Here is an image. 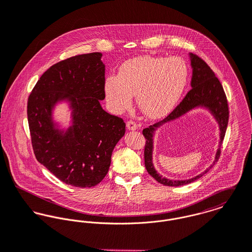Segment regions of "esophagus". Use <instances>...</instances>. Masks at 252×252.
<instances>
[{"label":"esophagus","mask_w":252,"mask_h":252,"mask_svg":"<svg viewBox=\"0 0 252 252\" xmlns=\"http://www.w3.org/2000/svg\"><path fill=\"white\" fill-rule=\"evenodd\" d=\"M126 127H127V129H129V130H136L138 126H137V125H136L135 122H133V121H128V122L126 123Z\"/></svg>","instance_id":"1"}]
</instances>
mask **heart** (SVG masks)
Segmentation results:
<instances>
[{
    "label": "heart",
    "instance_id": "obj_1",
    "mask_svg": "<svg viewBox=\"0 0 252 252\" xmlns=\"http://www.w3.org/2000/svg\"><path fill=\"white\" fill-rule=\"evenodd\" d=\"M189 78V68L180 57L141 56L126 61L118 75L105 78L106 102L115 114L132 105V95L141 112L150 119H160L178 102Z\"/></svg>",
    "mask_w": 252,
    "mask_h": 252
}]
</instances>
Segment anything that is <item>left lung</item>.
I'll list each match as a JSON object with an SVG mask.
<instances>
[{
  "mask_svg": "<svg viewBox=\"0 0 252 252\" xmlns=\"http://www.w3.org/2000/svg\"><path fill=\"white\" fill-rule=\"evenodd\" d=\"M189 57H190V63L192 67V77H191V83H190L192 89L187 94V95L181 101V103L170 113L165 119L143 129V135L146 139L145 151H144L145 167L147 169L148 173L156 181H158L159 184L163 186H168V187H180V186L190 184L196 180H198L199 178H201L204 174H206L211 168L213 167V166L207 168L203 173L189 180L174 181L162 177L156 172L152 163L153 134L156 128L166 122L178 118L197 107H204L208 109L217 120L221 130L220 134L221 141L216 154L215 161L213 164V165H215L220 158L222 141H223L226 128L228 126V119H229L228 102H227V98L224 93L222 85L220 84L215 72L206 63L205 61H203L200 57L192 53H189Z\"/></svg>",
  "mask_w": 252,
  "mask_h": 252,
  "instance_id": "8db88e82",
  "label": "left lung"
}]
</instances>
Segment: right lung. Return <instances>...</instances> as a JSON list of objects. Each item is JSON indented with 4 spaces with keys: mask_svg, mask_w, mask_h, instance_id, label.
Returning <instances> with one entry per match:
<instances>
[{
    "mask_svg": "<svg viewBox=\"0 0 252 252\" xmlns=\"http://www.w3.org/2000/svg\"><path fill=\"white\" fill-rule=\"evenodd\" d=\"M99 52L71 57L49 67L33 87L27 114L35 158L60 181L92 188L108 173L116 144L126 132L122 118L104 111L105 65ZM66 101L72 126L61 130L53 109Z\"/></svg>",
    "mask_w": 252,
    "mask_h": 252,
    "instance_id": "obj_1",
    "label": "right lung"
}]
</instances>
